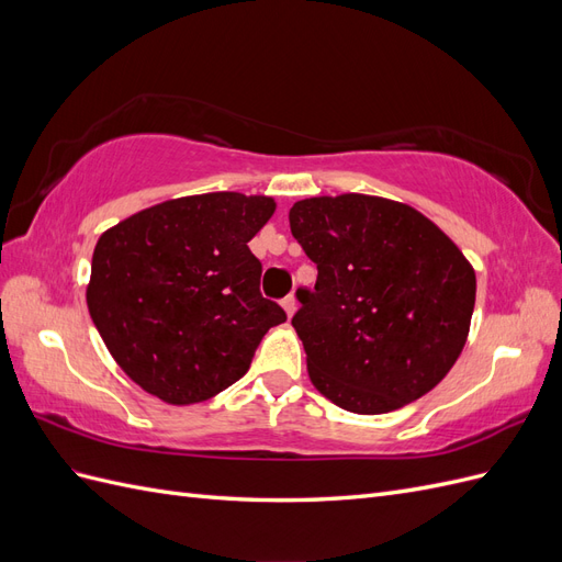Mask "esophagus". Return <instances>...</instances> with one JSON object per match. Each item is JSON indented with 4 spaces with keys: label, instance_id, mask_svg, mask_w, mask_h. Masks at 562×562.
Masks as SVG:
<instances>
[{
    "label": "esophagus",
    "instance_id": "34e87169",
    "mask_svg": "<svg viewBox=\"0 0 562 562\" xmlns=\"http://www.w3.org/2000/svg\"><path fill=\"white\" fill-rule=\"evenodd\" d=\"M281 304H283V310H285V314H288V316H293V314H295V310H297V300H295V295H288V297H283V300H281Z\"/></svg>",
    "mask_w": 562,
    "mask_h": 562
}]
</instances>
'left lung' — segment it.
Returning a JSON list of instances; mask_svg holds the SVG:
<instances>
[{
	"label": "left lung",
	"mask_w": 562,
	"mask_h": 562,
	"mask_svg": "<svg viewBox=\"0 0 562 562\" xmlns=\"http://www.w3.org/2000/svg\"><path fill=\"white\" fill-rule=\"evenodd\" d=\"M316 265L293 316L314 386L356 415L431 391L462 353L475 274L429 217L366 194L302 199L288 213Z\"/></svg>",
	"instance_id": "8db88e82"
}]
</instances>
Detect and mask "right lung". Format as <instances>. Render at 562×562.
<instances>
[{
    "label": "right lung",
    "mask_w": 562,
    "mask_h": 562,
    "mask_svg": "<svg viewBox=\"0 0 562 562\" xmlns=\"http://www.w3.org/2000/svg\"><path fill=\"white\" fill-rule=\"evenodd\" d=\"M269 196L213 192L164 201L100 236L89 312L114 361L173 405L209 401L241 380L269 328L248 241L274 213Z\"/></svg>",
    "instance_id": "1"
}]
</instances>
